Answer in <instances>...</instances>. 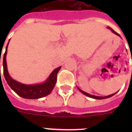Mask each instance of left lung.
Returning a JSON list of instances; mask_svg holds the SVG:
<instances>
[{"mask_svg":"<svg viewBox=\"0 0 132 132\" xmlns=\"http://www.w3.org/2000/svg\"><path fill=\"white\" fill-rule=\"evenodd\" d=\"M108 29H111V28L110 27H108ZM111 31L114 33V34H116V35H117V36H120V35H119V34H117V32L114 31V30L113 29H111ZM79 90L80 91L81 93H83L84 94H85V95H86V96H89V97H90V98H95V99H104V98H109V97H111V96H112L113 95H114L116 93H114V94H110V95H108V96H95V95H92V94H88V93H87V92H84V91H83V90H81V89H79V88H78Z\"/></svg>","mask_w":132,"mask_h":132,"instance_id":"8db88e82","label":"left lung"}]
</instances>
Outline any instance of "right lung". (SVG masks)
Listing matches in <instances>:
<instances>
[{
  "label": "right lung",
  "mask_w": 132,
  "mask_h": 132,
  "mask_svg": "<svg viewBox=\"0 0 132 132\" xmlns=\"http://www.w3.org/2000/svg\"><path fill=\"white\" fill-rule=\"evenodd\" d=\"M7 44L6 46V51L3 55V74L7 84L10 88L14 92L24 98H29V99H37V98H42L44 96H47L52 92V90L55 87V85L57 81V75L59 70L61 68V66L55 68L53 72L51 73L48 78L46 80L45 82L40 84L27 85L23 84L14 80L11 78L9 75L7 70V61H6V55L7 53ZM1 62V59H0Z\"/></svg>",
  "instance_id": "right-lung-1"
}]
</instances>
